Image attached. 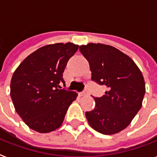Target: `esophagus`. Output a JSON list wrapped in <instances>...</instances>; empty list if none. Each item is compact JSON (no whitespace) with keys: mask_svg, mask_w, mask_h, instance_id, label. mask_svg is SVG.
Listing matches in <instances>:
<instances>
[{"mask_svg":"<svg viewBox=\"0 0 157 157\" xmlns=\"http://www.w3.org/2000/svg\"><path fill=\"white\" fill-rule=\"evenodd\" d=\"M88 94V93L87 92H83V93H81V94H80V96H86V95H87Z\"/></svg>","mask_w":157,"mask_h":157,"instance_id":"esophagus-1","label":"esophagus"}]
</instances>
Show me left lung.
<instances>
[{"label":"left lung","mask_w":157,"mask_h":157,"mask_svg":"<svg viewBox=\"0 0 157 157\" xmlns=\"http://www.w3.org/2000/svg\"><path fill=\"white\" fill-rule=\"evenodd\" d=\"M87 59L92 80L105 85L101 98H94L96 105L85 116L90 127L104 135L124 130L142 106L145 82L132 59L117 48L102 43L80 46Z\"/></svg>","instance_id":"1"}]
</instances>
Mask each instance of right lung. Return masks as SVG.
I'll list each match as a JSON object with an SVG mask.
<instances>
[{"instance_id": "add662e5", "label": "right lung", "mask_w": 157, "mask_h": 157, "mask_svg": "<svg viewBox=\"0 0 157 157\" xmlns=\"http://www.w3.org/2000/svg\"><path fill=\"white\" fill-rule=\"evenodd\" d=\"M78 48L72 43L46 45L28 56L13 72L10 96L17 113L30 129L49 133L63 123L77 93L58 88L64 84L63 72Z\"/></svg>"}]
</instances>
